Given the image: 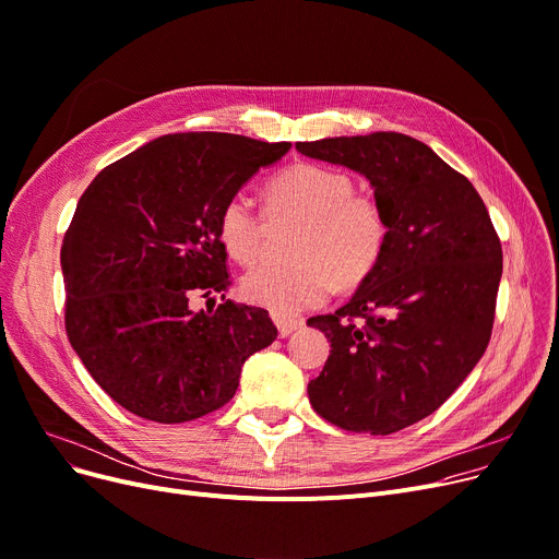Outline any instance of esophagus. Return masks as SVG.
<instances>
[{"mask_svg": "<svg viewBox=\"0 0 559 559\" xmlns=\"http://www.w3.org/2000/svg\"><path fill=\"white\" fill-rule=\"evenodd\" d=\"M274 324L278 329V335L287 337L289 333L304 326V320H293V318H285V314H274Z\"/></svg>", "mask_w": 559, "mask_h": 559, "instance_id": "34e87169", "label": "esophagus"}]
</instances>
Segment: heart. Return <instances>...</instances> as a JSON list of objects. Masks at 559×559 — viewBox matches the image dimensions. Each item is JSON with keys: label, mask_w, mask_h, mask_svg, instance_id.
I'll return each instance as SVG.
<instances>
[{"label": "heart", "mask_w": 559, "mask_h": 559, "mask_svg": "<svg viewBox=\"0 0 559 559\" xmlns=\"http://www.w3.org/2000/svg\"><path fill=\"white\" fill-rule=\"evenodd\" d=\"M270 210L304 216L295 262L264 260L241 278L249 304L278 314L322 306L337 285H356L381 258L385 219L370 197L354 193L347 174L297 164L270 185ZM264 216L247 191H235L219 212V239L230 258L251 262L262 249Z\"/></svg>", "instance_id": "obj_1"}]
</instances>
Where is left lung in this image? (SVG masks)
<instances>
[{
	"mask_svg": "<svg viewBox=\"0 0 559 559\" xmlns=\"http://www.w3.org/2000/svg\"><path fill=\"white\" fill-rule=\"evenodd\" d=\"M312 159L368 178L385 219L374 270L335 314L308 324L331 340L312 408L329 423L385 436L431 416L489 345L502 249L487 205L423 141L374 132L299 141Z\"/></svg>",
	"mask_w": 559,
	"mask_h": 559,
	"instance_id": "1",
	"label": "left lung"
}]
</instances>
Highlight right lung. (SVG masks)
Masks as SVG:
<instances>
[{
	"label": "right lung",
	"instance_id": "1",
	"mask_svg": "<svg viewBox=\"0 0 559 559\" xmlns=\"http://www.w3.org/2000/svg\"><path fill=\"white\" fill-rule=\"evenodd\" d=\"M289 143L224 132L164 134L109 164L63 237L66 331L103 391L130 414L176 425L233 400L245 360L278 331L230 299L219 212Z\"/></svg>",
	"mask_w": 559,
	"mask_h": 559
}]
</instances>
